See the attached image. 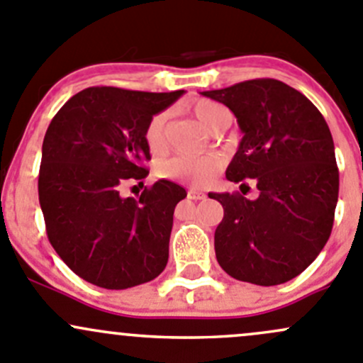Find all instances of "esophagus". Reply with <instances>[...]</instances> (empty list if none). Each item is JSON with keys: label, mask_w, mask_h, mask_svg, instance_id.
Segmentation results:
<instances>
[{"label": "esophagus", "mask_w": 363, "mask_h": 363, "mask_svg": "<svg viewBox=\"0 0 363 363\" xmlns=\"http://www.w3.org/2000/svg\"><path fill=\"white\" fill-rule=\"evenodd\" d=\"M188 196L191 200H203L205 199V193L200 191V189L191 188V189H188Z\"/></svg>", "instance_id": "34e87169"}]
</instances>
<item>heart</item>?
<instances>
[{"label":"heart","mask_w":363,"mask_h":363,"mask_svg":"<svg viewBox=\"0 0 363 363\" xmlns=\"http://www.w3.org/2000/svg\"><path fill=\"white\" fill-rule=\"evenodd\" d=\"M193 116L207 131H214L221 124L228 112L223 105L211 100H199L191 107ZM167 124L168 112H158L149 119L144 130V142L152 156H161L167 152ZM223 158L219 155L202 156H174L156 167V175L168 181H179L189 186H205L214 181L216 175L221 172Z\"/></svg>","instance_id":"obj_1"}]
</instances>
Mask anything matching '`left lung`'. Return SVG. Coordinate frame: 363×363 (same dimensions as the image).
Masks as SVG:
<instances>
[{"label": "left lung", "instance_id": "left-lung-1", "mask_svg": "<svg viewBox=\"0 0 363 363\" xmlns=\"http://www.w3.org/2000/svg\"><path fill=\"white\" fill-rule=\"evenodd\" d=\"M203 96L226 105L244 135L226 179H252L259 191L255 200L208 193L225 211L214 233L218 263L246 283H286L316 259L334 225L339 170L327 121L300 91L276 79Z\"/></svg>", "mask_w": 363, "mask_h": 363}]
</instances>
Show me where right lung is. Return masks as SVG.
<instances>
[{
  "label": "right lung",
  "instance_id": "1",
  "mask_svg": "<svg viewBox=\"0 0 363 363\" xmlns=\"http://www.w3.org/2000/svg\"><path fill=\"white\" fill-rule=\"evenodd\" d=\"M182 94L87 87L50 121L42 145L40 207L52 247L87 283L126 290L167 267L174 211L186 189L167 179L145 188L140 199H123L119 189L147 177L145 126Z\"/></svg>",
  "mask_w": 363,
  "mask_h": 363
}]
</instances>
